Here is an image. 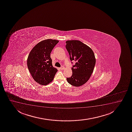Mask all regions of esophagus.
<instances>
[{"instance_id": "obj_1", "label": "esophagus", "mask_w": 132, "mask_h": 132, "mask_svg": "<svg viewBox=\"0 0 132 132\" xmlns=\"http://www.w3.org/2000/svg\"><path fill=\"white\" fill-rule=\"evenodd\" d=\"M60 69L61 70H64V66H62L61 68H60Z\"/></svg>"}]
</instances>
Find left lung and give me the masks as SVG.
I'll return each mask as SVG.
<instances>
[{
  "instance_id": "8db88e82",
  "label": "left lung",
  "mask_w": 132,
  "mask_h": 132,
  "mask_svg": "<svg viewBox=\"0 0 132 132\" xmlns=\"http://www.w3.org/2000/svg\"><path fill=\"white\" fill-rule=\"evenodd\" d=\"M66 43L70 60L76 62L71 68L72 75L67 78V81L75 87L81 86L87 82L93 73L96 63L94 53L80 40H67Z\"/></svg>"
}]
</instances>
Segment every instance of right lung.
<instances>
[{
    "mask_svg": "<svg viewBox=\"0 0 132 132\" xmlns=\"http://www.w3.org/2000/svg\"><path fill=\"white\" fill-rule=\"evenodd\" d=\"M59 40L48 39L34 46L27 60L28 69L34 80L42 85L52 82L57 69L52 65L50 53Z\"/></svg>",
    "mask_w": 132,
    "mask_h": 132,
    "instance_id": "obj_1",
    "label": "right lung"
}]
</instances>
